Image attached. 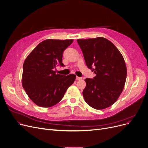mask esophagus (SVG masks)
<instances>
[{"mask_svg": "<svg viewBox=\"0 0 148 148\" xmlns=\"http://www.w3.org/2000/svg\"><path fill=\"white\" fill-rule=\"evenodd\" d=\"M76 79L79 80H82V77H77H77H76Z\"/></svg>", "mask_w": 148, "mask_h": 148, "instance_id": "esophagus-1", "label": "esophagus"}]
</instances>
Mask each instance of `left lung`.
<instances>
[{"label":"left lung","mask_w":148,"mask_h":148,"mask_svg":"<svg viewBox=\"0 0 148 148\" xmlns=\"http://www.w3.org/2000/svg\"><path fill=\"white\" fill-rule=\"evenodd\" d=\"M86 64L96 75L86 78L83 91L86 103L95 110L113 105L123 91L127 69L123 56L114 45L104 37L78 39Z\"/></svg>","instance_id":"left-lung-1"}]
</instances>
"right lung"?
Instances as JSON below:
<instances>
[{"label": "right lung", "instance_id": "add662e5", "mask_svg": "<svg viewBox=\"0 0 148 148\" xmlns=\"http://www.w3.org/2000/svg\"><path fill=\"white\" fill-rule=\"evenodd\" d=\"M73 40L47 39L31 51L23 65L22 86L36 105L49 108L62 99L75 80L74 74H56L54 69L62 63L63 53Z\"/></svg>", "mask_w": 148, "mask_h": 148}]
</instances>
